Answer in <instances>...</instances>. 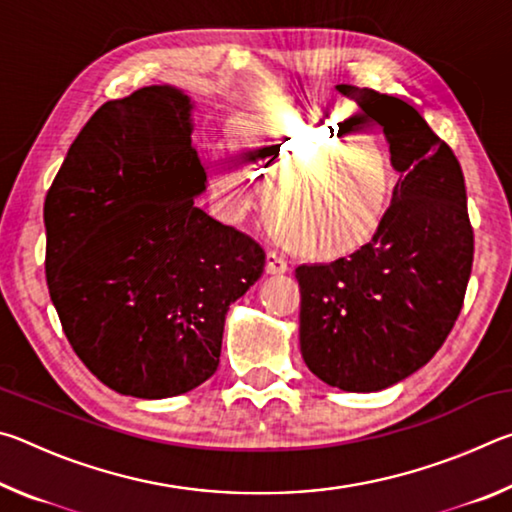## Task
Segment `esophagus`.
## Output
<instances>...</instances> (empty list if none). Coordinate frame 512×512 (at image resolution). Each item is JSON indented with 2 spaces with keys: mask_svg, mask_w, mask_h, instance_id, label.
<instances>
[{
  "mask_svg": "<svg viewBox=\"0 0 512 512\" xmlns=\"http://www.w3.org/2000/svg\"><path fill=\"white\" fill-rule=\"evenodd\" d=\"M287 271H289V266L280 255L266 253V273L268 275H280V273H287Z\"/></svg>",
  "mask_w": 512,
  "mask_h": 512,
  "instance_id": "34e87169",
  "label": "esophagus"
}]
</instances>
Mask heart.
<instances>
[{
	"mask_svg": "<svg viewBox=\"0 0 512 512\" xmlns=\"http://www.w3.org/2000/svg\"><path fill=\"white\" fill-rule=\"evenodd\" d=\"M241 164L214 158L212 185L232 210L255 203L250 176L266 185L275 237L314 262L357 253L375 237L393 194V160L372 133L325 112H262L235 135Z\"/></svg>",
	"mask_w": 512,
	"mask_h": 512,
	"instance_id": "b5f03b06",
	"label": "heart"
}]
</instances>
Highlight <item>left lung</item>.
Wrapping results in <instances>:
<instances>
[{
  "instance_id": "8db88e82",
  "label": "left lung",
  "mask_w": 512,
  "mask_h": 512,
  "mask_svg": "<svg viewBox=\"0 0 512 512\" xmlns=\"http://www.w3.org/2000/svg\"><path fill=\"white\" fill-rule=\"evenodd\" d=\"M384 128L400 180L372 241L332 264L298 266L300 352L325 384L372 393L420 370L461 314L474 232L454 151L409 103L336 85Z\"/></svg>"
}]
</instances>
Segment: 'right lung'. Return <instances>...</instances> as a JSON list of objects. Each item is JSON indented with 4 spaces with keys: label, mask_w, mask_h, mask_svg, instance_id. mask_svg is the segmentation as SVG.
<instances>
[{
    "label": "right lung",
    "mask_w": 512,
    "mask_h": 512,
    "mask_svg": "<svg viewBox=\"0 0 512 512\" xmlns=\"http://www.w3.org/2000/svg\"><path fill=\"white\" fill-rule=\"evenodd\" d=\"M192 108L171 85L103 103L45 198L47 287L67 341L99 381L142 400L214 375L225 314L266 262L194 205L207 176Z\"/></svg>",
    "instance_id": "add662e5"
}]
</instances>
